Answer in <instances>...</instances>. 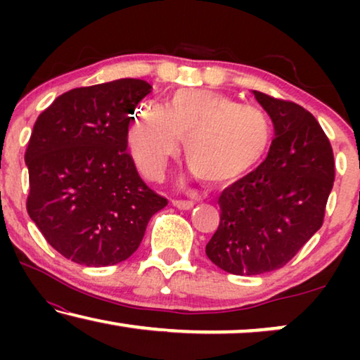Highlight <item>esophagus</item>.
<instances>
[{
    "label": "esophagus",
    "mask_w": 360,
    "mask_h": 360,
    "mask_svg": "<svg viewBox=\"0 0 360 360\" xmlns=\"http://www.w3.org/2000/svg\"><path fill=\"white\" fill-rule=\"evenodd\" d=\"M172 205L175 206V208H179V210H191L193 208V201H190V200H174L172 201Z\"/></svg>",
    "instance_id": "esophagus-1"
}]
</instances>
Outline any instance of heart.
I'll return each mask as SVG.
<instances>
[{"label":"heart","mask_w":360,"mask_h":360,"mask_svg":"<svg viewBox=\"0 0 360 360\" xmlns=\"http://www.w3.org/2000/svg\"><path fill=\"white\" fill-rule=\"evenodd\" d=\"M195 176L214 188L244 180L269 155L274 131L269 116L252 106L211 90L181 88L165 108L147 103L131 126L129 149L137 167L157 179L167 162L179 154Z\"/></svg>","instance_id":"obj_1"}]
</instances>
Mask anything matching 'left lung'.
<instances>
[{"label": "left lung", "mask_w": 360, "mask_h": 360, "mask_svg": "<svg viewBox=\"0 0 360 360\" xmlns=\"http://www.w3.org/2000/svg\"><path fill=\"white\" fill-rule=\"evenodd\" d=\"M275 139L257 170L219 196L221 221L206 255L224 272L259 275L283 267L321 228L334 184L329 139L297 103L252 91Z\"/></svg>", "instance_id": "1"}]
</instances>
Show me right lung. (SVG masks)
Here are the masks:
<instances>
[{
	"label": "right lung",
	"instance_id": "1",
	"mask_svg": "<svg viewBox=\"0 0 360 360\" xmlns=\"http://www.w3.org/2000/svg\"><path fill=\"white\" fill-rule=\"evenodd\" d=\"M152 86L139 78L73 88L39 115L26 150L27 213L63 257L106 267L131 257L167 206L127 154L132 112Z\"/></svg>",
	"mask_w": 360,
	"mask_h": 360
}]
</instances>
